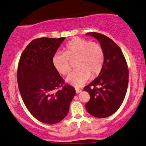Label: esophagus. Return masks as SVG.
<instances>
[{"instance_id": "obj_1", "label": "esophagus", "mask_w": 146, "mask_h": 146, "mask_svg": "<svg viewBox=\"0 0 146 146\" xmlns=\"http://www.w3.org/2000/svg\"><path fill=\"white\" fill-rule=\"evenodd\" d=\"M75 91H76V93H81V89H75Z\"/></svg>"}]
</instances>
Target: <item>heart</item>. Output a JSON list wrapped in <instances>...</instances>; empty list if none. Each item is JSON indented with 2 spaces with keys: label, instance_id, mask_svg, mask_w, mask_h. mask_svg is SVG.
I'll list each match as a JSON object with an SVG mask.
<instances>
[{
  "label": "heart",
  "instance_id": "obj_1",
  "mask_svg": "<svg viewBox=\"0 0 146 146\" xmlns=\"http://www.w3.org/2000/svg\"><path fill=\"white\" fill-rule=\"evenodd\" d=\"M75 60L77 69L66 81L75 87H80L91 75L95 77L102 72L105 61L104 48L100 43L79 37H75L66 44L63 53L53 56L52 63L59 74L65 75L71 70V63Z\"/></svg>",
  "mask_w": 146,
  "mask_h": 146
}]
</instances>
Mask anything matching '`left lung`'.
<instances>
[{
	"instance_id": "left-lung-1",
	"label": "left lung",
	"mask_w": 146,
	"mask_h": 146,
	"mask_svg": "<svg viewBox=\"0 0 146 146\" xmlns=\"http://www.w3.org/2000/svg\"><path fill=\"white\" fill-rule=\"evenodd\" d=\"M87 35L100 42L105 61L98 77L83 89L91 96L85 108L94 117H107L117 111L125 98L129 79L127 64L121 48L110 38L98 33Z\"/></svg>"
}]
</instances>
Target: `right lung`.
Instances as JSON below:
<instances>
[{
  "mask_svg": "<svg viewBox=\"0 0 146 146\" xmlns=\"http://www.w3.org/2000/svg\"><path fill=\"white\" fill-rule=\"evenodd\" d=\"M65 38L32 40L19 62L17 82L21 98L33 116L44 123L55 124L63 120L75 95L74 87L65 84L52 63L53 56Z\"/></svg>",
  "mask_w": 146,
  "mask_h": 146,
  "instance_id": "1",
  "label": "right lung"
}]
</instances>
